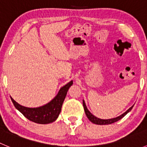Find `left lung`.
Wrapping results in <instances>:
<instances>
[{
    "mask_svg": "<svg viewBox=\"0 0 147 147\" xmlns=\"http://www.w3.org/2000/svg\"><path fill=\"white\" fill-rule=\"evenodd\" d=\"M82 104H83V107H84V112H85L86 115H87V118H88L89 120H90V121H92L93 124H99V125H105V124H112V123H115V122H116V121H119V120L121 119V118L124 117L125 116V115H127L128 112H129L131 110V109H132L133 107H134V105H133V106H131V107L129 108V109H127V110L124 113H123L122 115H119V117H115V118H112V119H100V118L96 117L94 115H93L92 114L91 112H90V111L88 110V109H87V106H86L85 102H84V100H82Z\"/></svg>",
    "mask_w": 147,
    "mask_h": 147,
    "instance_id": "obj_1",
    "label": "left lung"
}]
</instances>
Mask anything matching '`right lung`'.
Returning a JSON list of instances; mask_svg holds the SVG:
<instances>
[{
	"instance_id": "1",
	"label": "right lung",
	"mask_w": 147,
	"mask_h": 147,
	"mask_svg": "<svg viewBox=\"0 0 147 147\" xmlns=\"http://www.w3.org/2000/svg\"><path fill=\"white\" fill-rule=\"evenodd\" d=\"M72 84V80L68 82L60 89L57 95L51 101L43 106L38 107H26L19 105L11 97L10 98L15 107L30 121L41 124H49L55 121L58 117L61 112L62 106L67 95V92Z\"/></svg>"
}]
</instances>
